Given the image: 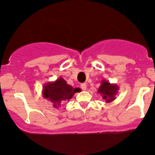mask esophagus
<instances>
[{
    "label": "esophagus",
    "instance_id": "34e87169",
    "mask_svg": "<svg viewBox=\"0 0 155 155\" xmlns=\"http://www.w3.org/2000/svg\"><path fill=\"white\" fill-rule=\"evenodd\" d=\"M80 86L81 89L83 90H86V89H87V85H86V83H82Z\"/></svg>",
    "mask_w": 155,
    "mask_h": 155
}]
</instances>
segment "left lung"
<instances>
[{"mask_svg": "<svg viewBox=\"0 0 155 155\" xmlns=\"http://www.w3.org/2000/svg\"><path fill=\"white\" fill-rule=\"evenodd\" d=\"M119 89V86L115 83H110L106 79H103L97 92L101 95L106 103H111L116 99Z\"/></svg>", "mask_w": 155, "mask_h": 155, "instance_id": "left-lung-1", "label": "left lung"}]
</instances>
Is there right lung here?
Returning a JSON list of instances; mask_svg holds the SVG:
<instances>
[{
  "label": "right lung",
  "instance_id": "add662e5",
  "mask_svg": "<svg viewBox=\"0 0 155 155\" xmlns=\"http://www.w3.org/2000/svg\"><path fill=\"white\" fill-rule=\"evenodd\" d=\"M80 88H73L67 84L66 81L59 77L54 82H48L44 85L42 89L43 97L47 99L53 104L55 108H58L61 104L68 101L78 92H80Z\"/></svg>",
  "mask_w": 155,
  "mask_h": 155
}]
</instances>
